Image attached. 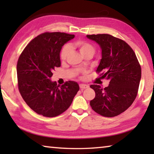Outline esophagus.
Segmentation results:
<instances>
[{
    "instance_id": "1",
    "label": "esophagus",
    "mask_w": 154,
    "mask_h": 154,
    "mask_svg": "<svg viewBox=\"0 0 154 154\" xmlns=\"http://www.w3.org/2000/svg\"><path fill=\"white\" fill-rule=\"evenodd\" d=\"M79 87L81 88V90H83V89H86V88H89V85H86V84H80L79 85Z\"/></svg>"
}]
</instances>
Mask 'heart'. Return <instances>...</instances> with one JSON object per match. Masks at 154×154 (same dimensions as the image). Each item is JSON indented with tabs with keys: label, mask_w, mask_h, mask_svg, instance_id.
<instances>
[{
	"label": "heart",
	"mask_w": 154,
	"mask_h": 154,
	"mask_svg": "<svg viewBox=\"0 0 154 154\" xmlns=\"http://www.w3.org/2000/svg\"><path fill=\"white\" fill-rule=\"evenodd\" d=\"M75 46L79 49L81 54L82 56L85 55L86 54H94L95 51V49L92 45L90 43L86 42L84 41H78L75 43ZM71 51V48L69 45H66L62 48L60 52V58L62 60H64L66 58V57L69 55V52Z\"/></svg>",
	"instance_id": "b5f03b06"
}]
</instances>
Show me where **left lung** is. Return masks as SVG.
I'll list each match as a JSON object with an SVG mask.
<instances>
[{
  "instance_id": "obj_1",
  "label": "left lung",
  "mask_w": 154,
  "mask_h": 154,
  "mask_svg": "<svg viewBox=\"0 0 154 154\" xmlns=\"http://www.w3.org/2000/svg\"><path fill=\"white\" fill-rule=\"evenodd\" d=\"M101 49L102 58L96 69L109 80L107 87L91 85L95 98L90 101L94 111L104 117H115L130 107L136 98L141 69L132 49L118 38L107 34L86 35Z\"/></svg>"
}]
</instances>
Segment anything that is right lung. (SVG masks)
Returning <instances> with one entry per match:
<instances>
[{
    "label": "right lung",
    "mask_w": 154,
    "mask_h": 154,
    "mask_svg": "<svg viewBox=\"0 0 154 154\" xmlns=\"http://www.w3.org/2000/svg\"><path fill=\"white\" fill-rule=\"evenodd\" d=\"M75 37L64 32H45L32 39L21 54L17 75L21 96L36 113L53 118L71 105L79 90L78 83L69 81L62 85L52 82V71L61 65L62 46Z\"/></svg>",
    "instance_id": "1"
}]
</instances>
